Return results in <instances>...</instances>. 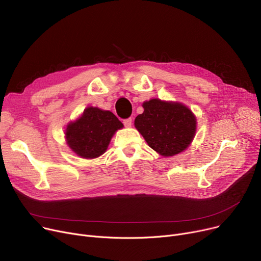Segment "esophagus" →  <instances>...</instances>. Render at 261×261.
<instances>
[{
    "label": "esophagus",
    "mask_w": 261,
    "mask_h": 261,
    "mask_svg": "<svg viewBox=\"0 0 261 261\" xmlns=\"http://www.w3.org/2000/svg\"><path fill=\"white\" fill-rule=\"evenodd\" d=\"M123 124H124V125H125L126 127H130V126H132V119H130V118L125 119V120L123 121Z\"/></svg>",
    "instance_id": "esophagus-1"
}]
</instances>
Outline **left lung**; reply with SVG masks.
Segmentation results:
<instances>
[{
	"label": "left lung",
	"instance_id": "left-lung-1",
	"mask_svg": "<svg viewBox=\"0 0 261 261\" xmlns=\"http://www.w3.org/2000/svg\"><path fill=\"white\" fill-rule=\"evenodd\" d=\"M142 106L144 111L136 117L135 126L154 151L169 157L190 145L196 130V119L187 106L159 98H152Z\"/></svg>",
	"mask_w": 261,
	"mask_h": 261
}]
</instances>
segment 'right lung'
<instances>
[{
	"mask_svg": "<svg viewBox=\"0 0 261 261\" xmlns=\"http://www.w3.org/2000/svg\"><path fill=\"white\" fill-rule=\"evenodd\" d=\"M122 122L108 110L87 107L83 115L68 124L66 139L71 150L82 158L92 159L104 154Z\"/></svg>",
	"mask_w": 261,
	"mask_h": 261,
	"instance_id": "obj_1",
	"label": "right lung"
}]
</instances>
